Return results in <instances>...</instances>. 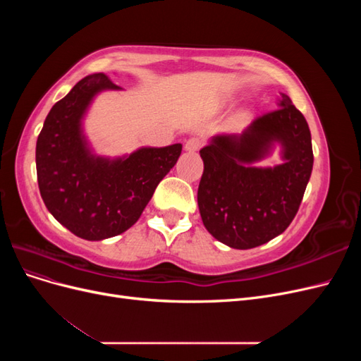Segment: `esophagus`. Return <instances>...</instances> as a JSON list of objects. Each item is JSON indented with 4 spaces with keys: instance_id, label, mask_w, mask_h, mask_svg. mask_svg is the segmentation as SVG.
I'll return each instance as SVG.
<instances>
[{
    "instance_id": "1",
    "label": "esophagus",
    "mask_w": 361,
    "mask_h": 361,
    "mask_svg": "<svg viewBox=\"0 0 361 361\" xmlns=\"http://www.w3.org/2000/svg\"><path fill=\"white\" fill-rule=\"evenodd\" d=\"M202 146H203V140L200 137H191L187 140V143H185V150L195 152V150H199Z\"/></svg>"
}]
</instances>
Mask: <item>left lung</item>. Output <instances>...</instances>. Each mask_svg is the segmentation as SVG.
Masks as SVG:
<instances>
[{"instance_id": "1", "label": "left lung", "mask_w": 361, "mask_h": 361, "mask_svg": "<svg viewBox=\"0 0 361 361\" xmlns=\"http://www.w3.org/2000/svg\"><path fill=\"white\" fill-rule=\"evenodd\" d=\"M279 110L255 118L241 134L214 135L200 150L204 170L197 202L215 239L238 250L255 248L292 223L313 169L312 137L304 116L280 93ZM277 142L283 162L255 168Z\"/></svg>"}]
</instances>
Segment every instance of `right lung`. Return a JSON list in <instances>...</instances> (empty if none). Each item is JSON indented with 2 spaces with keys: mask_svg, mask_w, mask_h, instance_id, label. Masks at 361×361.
<instances>
[{
  "mask_svg": "<svg viewBox=\"0 0 361 361\" xmlns=\"http://www.w3.org/2000/svg\"><path fill=\"white\" fill-rule=\"evenodd\" d=\"M104 90H120L105 73L76 82L51 108L36 145L43 203L60 224L87 241H101L134 226L182 152L178 143L140 147L114 159L94 155L82 120Z\"/></svg>",
  "mask_w": 361,
  "mask_h": 361,
  "instance_id": "obj_1",
  "label": "right lung"
}]
</instances>
